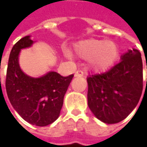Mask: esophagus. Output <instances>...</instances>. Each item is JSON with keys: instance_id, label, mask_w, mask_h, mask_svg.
<instances>
[{"instance_id": "esophagus-1", "label": "esophagus", "mask_w": 147, "mask_h": 147, "mask_svg": "<svg viewBox=\"0 0 147 147\" xmlns=\"http://www.w3.org/2000/svg\"><path fill=\"white\" fill-rule=\"evenodd\" d=\"M74 76L75 77H82L83 76V72L81 70H78L77 72H75V74H74Z\"/></svg>"}]
</instances>
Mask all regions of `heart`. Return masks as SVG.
<instances>
[{"instance_id": "heart-1", "label": "heart", "mask_w": 147, "mask_h": 147, "mask_svg": "<svg viewBox=\"0 0 147 147\" xmlns=\"http://www.w3.org/2000/svg\"><path fill=\"white\" fill-rule=\"evenodd\" d=\"M74 53L81 59H88V67L91 70L102 72L115 63L119 50L113 41L92 38L76 43Z\"/></svg>"}]
</instances>
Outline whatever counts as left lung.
<instances>
[{
	"instance_id": "8db88e82",
	"label": "left lung",
	"mask_w": 147,
	"mask_h": 147,
	"mask_svg": "<svg viewBox=\"0 0 147 147\" xmlns=\"http://www.w3.org/2000/svg\"><path fill=\"white\" fill-rule=\"evenodd\" d=\"M87 81L88 106L94 115L110 124L123 120L137 106L142 92V60L140 51L137 49L129 50L122 55L121 61L110 70L90 75Z\"/></svg>"
}]
</instances>
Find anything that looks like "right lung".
<instances>
[{"label":"right lung","mask_w":147,"mask_h":147,"mask_svg":"<svg viewBox=\"0 0 147 147\" xmlns=\"http://www.w3.org/2000/svg\"><path fill=\"white\" fill-rule=\"evenodd\" d=\"M32 43L30 36H26L14 44L9 54L5 88L18 114L32 125L43 127L58 119L74 74L63 77L49 72L40 78L25 74L20 69L19 55L21 49L30 47Z\"/></svg>","instance_id":"add662e5"}]
</instances>
